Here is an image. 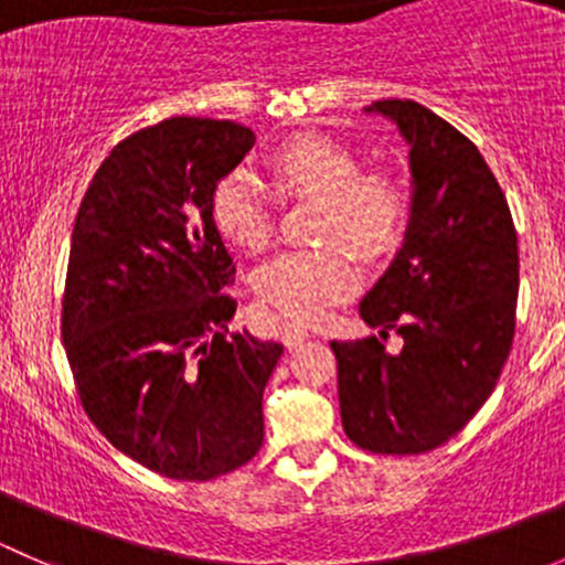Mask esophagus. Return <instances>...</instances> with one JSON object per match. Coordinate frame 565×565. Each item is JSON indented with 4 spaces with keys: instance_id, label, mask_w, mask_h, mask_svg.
<instances>
[{
    "instance_id": "esophagus-1",
    "label": "esophagus",
    "mask_w": 565,
    "mask_h": 565,
    "mask_svg": "<svg viewBox=\"0 0 565 565\" xmlns=\"http://www.w3.org/2000/svg\"><path fill=\"white\" fill-rule=\"evenodd\" d=\"M309 335H311L309 330H303L300 324H284V344H287L289 350H292V347H298V344H303Z\"/></svg>"
}]
</instances>
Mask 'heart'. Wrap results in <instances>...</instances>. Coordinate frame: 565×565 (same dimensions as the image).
I'll list each match as a JSON object with an SVG mask.
<instances>
[{"instance_id": "1", "label": "heart", "mask_w": 565, "mask_h": 565, "mask_svg": "<svg viewBox=\"0 0 565 565\" xmlns=\"http://www.w3.org/2000/svg\"><path fill=\"white\" fill-rule=\"evenodd\" d=\"M273 172L295 193L322 199V248L287 250L254 273V292L295 322H319L358 287L350 247L363 259H383L402 246L409 202L388 172H363L355 152L324 134H300L273 156ZM210 213L221 235L246 250L273 241L276 218L259 177L235 169L215 185Z\"/></svg>"}]
</instances>
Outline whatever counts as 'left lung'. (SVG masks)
<instances>
[{
	"mask_svg": "<svg viewBox=\"0 0 565 565\" xmlns=\"http://www.w3.org/2000/svg\"><path fill=\"white\" fill-rule=\"evenodd\" d=\"M409 145L404 246L361 300L380 335L330 341L347 437L372 454H426L481 409L509 361L520 248L509 202L478 147L415 100H374ZM388 329L405 344L382 347Z\"/></svg>",
	"mask_w": 565,
	"mask_h": 565,
	"instance_id": "1",
	"label": "left lung"
}]
</instances>
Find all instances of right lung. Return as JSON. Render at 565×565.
Instances as JSON below:
<instances>
[{
	"mask_svg": "<svg viewBox=\"0 0 565 565\" xmlns=\"http://www.w3.org/2000/svg\"><path fill=\"white\" fill-rule=\"evenodd\" d=\"M254 147L232 119L172 117L119 141L73 224L62 341L84 413L117 451L174 481L256 457L284 347L230 330L235 265L210 199Z\"/></svg>",
	"mask_w": 565,
	"mask_h": 565,
	"instance_id": "obj_1",
	"label": "right lung"
}]
</instances>
